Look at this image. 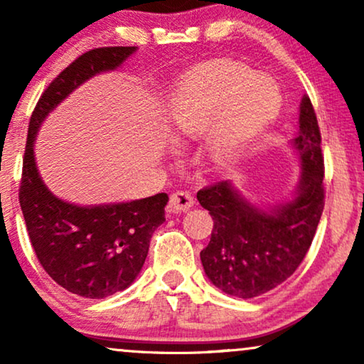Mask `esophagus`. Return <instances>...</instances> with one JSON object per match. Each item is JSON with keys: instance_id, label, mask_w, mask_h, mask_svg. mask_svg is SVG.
Masks as SVG:
<instances>
[{"instance_id": "34e87169", "label": "esophagus", "mask_w": 364, "mask_h": 364, "mask_svg": "<svg viewBox=\"0 0 364 364\" xmlns=\"http://www.w3.org/2000/svg\"><path fill=\"white\" fill-rule=\"evenodd\" d=\"M193 197L188 192H173L171 196V207L173 208V212H186L188 208L193 207Z\"/></svg>"}]
</instances>
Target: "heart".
Masks as SVG:
<instances>
[{
    "mask_svg": "<svg viewBox=\"0 0 364 364\" xmlns=\"http://www.w3.org/2000/svg\"><path fill=\"white\" fill-rule=\"evenodd\" d=\"M282 109V91L243 64H208L178 82L168 99V129L177 141L207 134L217 167H230L250 151Z\"/></svg>",
    "mask_w": 364,
    "mask_h": 364,
    "instance_id": "heart-1",
    "label": "heart"
}]
</instances>
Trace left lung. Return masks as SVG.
<instances>
[{
    "label": "left lung",
    "mask_w": 364,
    "mask_h": 364,
    "mask_svg": "<svg viewBox=\"0 0 364 364\" xmlns=\"http://www.w3.org/2000/svg\"><path fill=\"white\" fill-rule=\"evenodd\" d=\"M300 131L291 139L301 172L287 202L258 207L222 181L197 192L213 218L208 245L200 252L205 275L217 288L237 298H255L290 278L315 237L323 207L321 134L308 96L300 102Z\"/></svg>",
    "instance_id": "left-lung-1"
}]
</instances>
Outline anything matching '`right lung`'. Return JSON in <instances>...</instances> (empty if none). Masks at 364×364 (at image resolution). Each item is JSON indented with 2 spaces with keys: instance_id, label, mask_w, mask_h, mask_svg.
Listing matches in <instances>:
<instances>
[{
  "instance_id": "obj_1",
  "label": "right lung",
  "mask_w": 364,
  "mask_h": 364,
  "mask_svg": "<svg viewBox=\"0 0 364 364\" xmlns=\"http://www.w3.org/2000/svg\"><path fill=\"white\" fill-rule=\"evenodd\" d=\"M136 51V46H112L84 53L49 84L29 121L19 186L29 240L48 275L82 298L111 296L136 280L154 230L166 222L168 197L157 193L101 205L61 200L39 176L34 141L46 117L69 94L96 74L122 66Z\"/></svg>"
}]
</instances>
